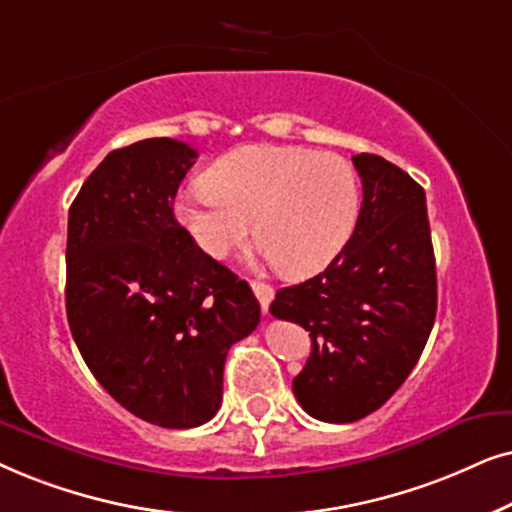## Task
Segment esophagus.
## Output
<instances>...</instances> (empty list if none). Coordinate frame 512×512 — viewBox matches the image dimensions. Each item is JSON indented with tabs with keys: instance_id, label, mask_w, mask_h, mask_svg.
I'll return each mask as SVG.
<instances>
[{
	"instance_id": "obj_1",
	"label": "esophagus",
	"mask_w": 512,
	"mask_h": 512,
	"mask_svg": "<svg viewBox=\"0 0 512 512\" xmlns=\"http://www.w3.org/2000/svg\"><path fill=\"white\" fill-rule=\"evenodd\" d=\"M250 285H252V292H255L257 299H260L262 313H267L271 299H274V288H271V285H267V283H262V281H252Z\"/></svg>"
}]
</instances>
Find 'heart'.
<instances>
[{"label": "heart", "mask_w": 512, "mask_h": 512, "mask_svg": "<svg viewBox=\"0 0 512 512\" xmlns=\"http://www.w3.org/2000/svg\"><path fill=\"white\" fill-rule=\"evenodd\" d=\"M177 196L175 217L203 255L222 260L252 231L285 276H309L342 250L358 213L346 159L288 145H241Z\"/></svg>", "instance_id": "heart-1"}]
</instances>
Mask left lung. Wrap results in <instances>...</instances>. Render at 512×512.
<instances>
[{"label":"left lung","mask_w":512,"mask_h":512,"mask_svg":"<svg viewBox=\"0 0 512 512\" xmlns=\"http://www.w3.org/2000/svg\"><path fill=\"white\" fill-rule=\"evenodd\" d=\"M353 166L363 203L351 238L325 271L281 288L269 306L309 332L311 356L292 391L327 424L363 419L403 386L438 309L424 189L377 154L353 156Z\"/></svg>","instance_id":"1"}]
</instances>
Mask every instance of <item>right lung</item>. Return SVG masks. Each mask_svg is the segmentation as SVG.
Wrapping results in <instances>:
<instances>
[{"label":"right lung","mask_w":512,"mask_h":512,"mask_svg":"<svg viewBox=\"0 0 512 512\" xmlns=\"http://www.w3.org/2000/svg\"><path fill=\"white\" fill-rule=\"evenodd\" d=\"M196 156L170 138L114 149L67 220L65 306L81 358L121 407L161 428L215 417L231 344L260 323L250 285L173 215Z\"/></svg>","instance_id":"right-lung-1"}]
</instances>
